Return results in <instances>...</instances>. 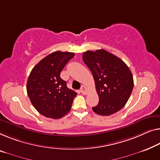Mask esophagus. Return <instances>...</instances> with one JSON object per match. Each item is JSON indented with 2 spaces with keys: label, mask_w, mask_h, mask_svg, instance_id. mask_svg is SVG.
Segmentation results:
<instances>
[{
  "label": "esophagus",
  "mask_w": 160,
  "mask_h": 160,
  "mask_svg": "<svg viewBox=\"0 0 160 160\" xmlns=\"http://www.w3.org/2000/svg\"><path fill=\"white\" fill-rule=\"evenodd\" d=\"M80 91H81V92H82L83 94H87V92H88L87 88L86 87H84V86H82V88H81Z\"/></svg>",
  "instance_id": "obj_1"
}]
</instances>
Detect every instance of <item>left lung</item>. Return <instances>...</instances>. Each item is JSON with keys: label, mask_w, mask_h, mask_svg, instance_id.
Listing matches in <instances>:
<instances>
[{"label": "left lung", "mask_w": 160, "mask_h": 160, "mask_svg": "<svg viewBox=\"0 0 160 160\" xmlns=\"http://www.w3.org/2000/svg\"><path fill=\"white\" fill-rule=\"evenodd\" d=\"M83 61L92 71L99 96L98 105L92 110L104 116L117 112L126 105L133 90L130 69L118 57L103 49L84 52Z\"/></svg>", "instance_id": "obj_1"}]
</instances>
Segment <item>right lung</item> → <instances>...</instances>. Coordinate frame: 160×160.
Instances as JSON below:
<instances>
[{
  "label": "right lung",
  "mask_w": 160,
  "mask_h": 160,
  "mask_svg": "<svg viewBox=\"0 0 160 160\" xmlns=\"http://www.w3.org/2000/svg\"><path fill=\"white\" fill-rule=\"evenodd\" d=\"M74 55L69 52H52L41 60L30 73L27 94L32 105L44 116L59 119L70 111L77 93L68 89L60 76Z\"/></svg>",
  "instance_id": "add662e5"
}]
</instances>
